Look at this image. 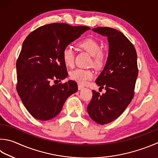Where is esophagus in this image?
<instances>
[{"label":"esophagus","mask_w":158,"mask_h":158,"mask_svg":"<svg viewBox=\"0 0 158 158\" xmlns=\"http://www.w3.org/2000/svg\"><path fill=\"white\" fill-rule=\"evenodd\" d=\"M83 88H84V87H83V86L80 85H78V90H81V89H82Z\"/></svg>","instance_id":"34e87169"}]
</instances>
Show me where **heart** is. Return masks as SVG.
<instances>
[{
  "mask_svg": "<svg viewBox=\"0 0 158 158\" xmlns=\"http://www.w3.org/2000/svg\"><path fill=\"white\" fill-rule=\"evenodd\" d=\"M78 46L92 56L93 60L91 63L95 67H99L103 64L105 54L101 51L100 43L93 38H87L78 43ZM62 60L65 65L68 67H73L75 61V53L70 46H67L62 50ZM94 73L91 69H77L70 73V78L78 84L86 85L89 80L94 78Z\"/></svg>",
  "mask_w": 158,
  "mask_h": 158,
  "instance_id": "heart-1",
  "label": "heart"
}]
</instances>
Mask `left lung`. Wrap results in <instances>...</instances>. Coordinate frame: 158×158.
Returning <instances> with one entry per match:
<instances>
[{
	"label": "left lung",
	"instance_id": "8db88e82",
	"mask_svg": "<svg viewBox=\"0 0 158 158\" xmlns=\"http://www.w3.org/2000/svg\"><path fill=\"white\" fill-rule=\"evenodd\" d=\"M93 31L107 37L109 51L104 70L96 80L106 93L100 95L92 91L87 111L94 121L105 124L123 114L134 96L138 74L137 53L133 44L122 32L106 27L94 28Z\"/></svg>",
	"mask_w": 158,
	"mask_h": 158
}]
</instances>
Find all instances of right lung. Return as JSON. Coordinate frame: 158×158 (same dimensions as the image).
Returning <instances> with one entry per match:
<instances>
[{
  "instance_id": "add662e5",
  "label": "right lung",
  "mask_w": 158,
  "mask_h": 158,
  "mask_svg": "<svg viewBox=\"0 0 158 158\" xmlns=\"http://www.w3.org/2000/svg\"><path fill=\"white\" fill-rule=\"evenodd\" d=\"M89 29L86 26L52 23L35 29L24 40L16 61V90L34 118L49 120L56 117L67 98L78 91L73 80L53 85L52 82L68 76L62 50Z\"/></svg>"
}]
</instances>
